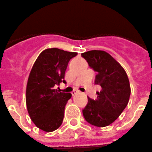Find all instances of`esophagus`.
Returning a JSON list of instances; mask_svg holds the SVG:
<instances>
[{
    "label": "esophagus",
    "instance_id": "esophagus-1",
    "mask_svg": "<svg viewBox=\"0 0 152 152\" xmlns=\"http://www.w3.org/2000/svg\"><path fill=\"white\" fill-rule=\"evenodd\" d=\"M78 93H79V91H78L75 90V91H72L71 94H72V95L74 96V95H76V94H77Z\"/></svg>",
    "mask_w": 152,
    "mask_h": 152
}]
</instances>
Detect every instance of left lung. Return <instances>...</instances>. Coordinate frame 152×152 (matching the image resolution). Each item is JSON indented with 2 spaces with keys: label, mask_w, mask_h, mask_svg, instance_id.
Returning a JSON list of instances; mask_svg holds the SVG:
<instances>
[{
  "label": "left lung",
  "mask_w": 152,
  "mask_h": 152,
  "mask_svg": "<svg viewBox=\"0 0 152 152\" xmlns=\"http://www.w3.org/2000/svg\"><path fill=\"white\" fill-rule=\"evenodd\" d=\"M89 66L97 72L95 84L101 86L95 100L83 110L85 119L94 126L106 127L114 122L128 103L130 86L124 68L106 52L91 50L82 54Z\"/></svg>",
  "instance_id": "1"
}]
</instances>
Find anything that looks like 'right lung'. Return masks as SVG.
Here are the masks:
<instances>
[{
    "label": "right lung",
    "instance_id": "add662e5",
    "mask_svg": "<svg viewBox=\"0 0 152 152\" xmlns=\"http://www.w3.org/2000/svg\"><path fill=\"white\" fill-rule=\"evenodd\" d=\"M76 55L57 48L45 49L31 69L26 88L27 109L32 121L43 131L52 132L61 125L65 106L72 94L54 87L66 83L67 64Z\"/></svg>",
    "mask_w": 152,
    "mask_h": 152
}]
</instances>
